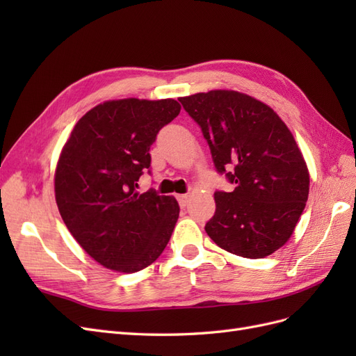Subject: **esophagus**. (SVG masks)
Here are the masks:
<instances>
[{
  "mask_svg": "<svg viewBox=\"0 0 356 356\" xmlns=\"http://www.w3.org/2000/svg\"><path fill=\"white\" fill-rule=\"evenodd\" d=\"M177 200H178L181 208H186L188 203V196L187 195H177Z\"/></svg>",
  "mask_w": 356,
  "mask_h": 356,
  "instance_id": "34e87169",
  "label": "esophagus"
}]
</instances>
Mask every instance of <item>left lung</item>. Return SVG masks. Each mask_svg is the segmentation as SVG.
I'll use <instances>...</instances> for the list:
<instances>
[{
	"instance_id": "8db88e82",
	"label": "left lung",
	"mask_w": 356,
	"mask_h": 356,
	"mask_svg": "<svg viewBox=\"0 0 356 356\" xmlns=\"http://www.w3.org/2000/svg\"><path fill=\"white\" fill-rule=\"evenodd\" d=\"M207 139L215 169L233 191H215L204 225L222 250L273 254L293 234L309 196V170L293 134L270 106L245 93L211 90L179 98Z\"/></svg>"
}]
</instances>
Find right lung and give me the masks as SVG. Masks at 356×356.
Segmentation results:
<instances>
[{"label":"right lung","instance_id":"obj_1","mask_svg":"<svg viewBox=\"0 0 356 356\" xmlns=\"http://www.w3.org/2000/svg\"><path fill=\"white\" fill-rule=\"evenodd\" d=\"M179 111L175 99L106 101L80 118L62 148L55 174L60 217L106 268L143 270L170 239L179 215L175 197L136 188L152 165L149 147Z\"/></svg>","mask_w":356,"mask_h":356}]
</instances>
